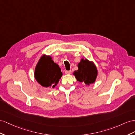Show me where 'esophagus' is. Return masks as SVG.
Returning a JSON list of instances; mask_svg holds the SVG:
<instances>
[{
  "label": "esophagus",
  "mask_w": 135,
  "mask_h": 135,
  "mask_svg": "<svg viewBox=\"0 0 135 135\" xmlns=\"http://www.w3.org/2000/svg\"><path fill=\"white\" fill-rule=\"evenodd\" d=\"M71 72V71H65V74H70Z\"/></svg>",
  "instance_id": "1"
}]
</instances>
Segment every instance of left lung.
Returning <instances> with one entry per match:
<instances>
[{
  "instance_id": "8db88e82",
  "label": "left lung",
  "mask_w": 135,
  "mask_h": 135,
  "mask_svg": "<svg viewBox=\"0 0 135 135\" xmlns=\"http://www.w3.org/2000/svg\"><path fill=\"white\" fill-rule=\"evenodd\" d=\"M74 74L78 81L88 85L95 82L98 71L94 63L87 59H81L78 64V70L75 71Z\"/></svg>"
}]
</instances>
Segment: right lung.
<instances>
[{
    "label": "right lung",
    "mask_w": 135,
    "mask_h": 135,
    "mask_svg": "<svg viewBox=\"0 0 135 135\" xmlns=\"http://www.w3.org/2000/svg\"><path fill=\"white\" fill-rule=\"evenodd\" d=\"M62 76L61 69L49 56L43 55L40 59L35 70L36 81L44 87L54 88Z\"/></svg>",
    "instance_id": "right-lung-1"
}]
</instances>
